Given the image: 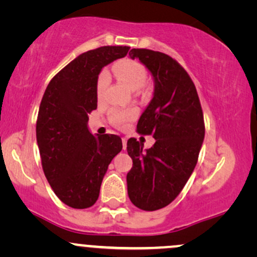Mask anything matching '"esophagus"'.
<instances>
[{
  "label": "esophagus",
  "mask_w": 257,
  "mask_h": 257,
  "mask_svg": "<svg viewBox=\"0 0 257 257\" xmlns=\"http://www.w3.org/2000/svg\"><path fill=\"white\" fill-rule=\"evenodd\" d=\"M122 144H123V149L125 150V147H126V138H123L122 139Z\"/></svg>",
  "instance_id": "1"
}]
</instances>
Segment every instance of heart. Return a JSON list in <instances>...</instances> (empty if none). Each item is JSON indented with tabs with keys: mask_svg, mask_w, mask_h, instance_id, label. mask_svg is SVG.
<instances>
[{
	"mask_svg": "<svg viewBox=\"0 0 257 257\" xmlns=\"http://www.w3.org/2000/svg\"><path fill=\"white\" fill-rule=\"evenodd\" d=\"M113 72L117 78L132 90L140 89L147 78L146 67L143 64L133 60H123L117 63L113 66ZM108 84H110V73L106 70H102L96 79V95L99 99L104 95ZM137 114L138 111L135 108H126V110L114 108L110 112V120L113 125L122 126L134 119Z\"/></svg>",
	"mask_w": 257,
	"mask_h": 257,
	"instance_id": "heart-1",
	"label": "heart"
}]
</instances>
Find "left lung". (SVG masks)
Here are the masks:
<instances>
[{
	"mask_svg": "<svg viewBox=\"0 0 257 257\" xmlns=\"http://www.w3.org/2000/svg\"><path fill=\"white\" fill-rule=\"evenodd\" d=\"M129 57L138 58L155 78L153 98L137 132L152 135L156 143L146 152L135 138L126 143L133 159L128 196L141 210L155 211L170 204L190 179L204 140V117L194 83L175 59L144 48L132 49Z\"/></svg>",
	"mask_w": 257,
	"mask_h": 257,
	"instance_id": "left-lung-1",
	"label": "left lung"
}]
</instances>
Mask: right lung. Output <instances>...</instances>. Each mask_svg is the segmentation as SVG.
Returning a JSON list of instances; mask_svg holds the SVG:
<instances>
[{
    "instance_id": "1",
    "label": "right lung",
    "mask_w": 257,
    "mask_h": 257,
    "mask_svg": "<svg viewBox=\"0 0 257 257\" xmlns=\"http://www.w3.org/2000/svg\"><path fill=\"white\" fill-rule=\"evenodd\" d=\"M128 51L126 46H105L78 55L43 94L36 122L41 162L54 193L71 208L95 204L108 164L123 147L118 135L90 134L87 122L98 107L100 71Z\"/></svg>"
}]
</instances>
